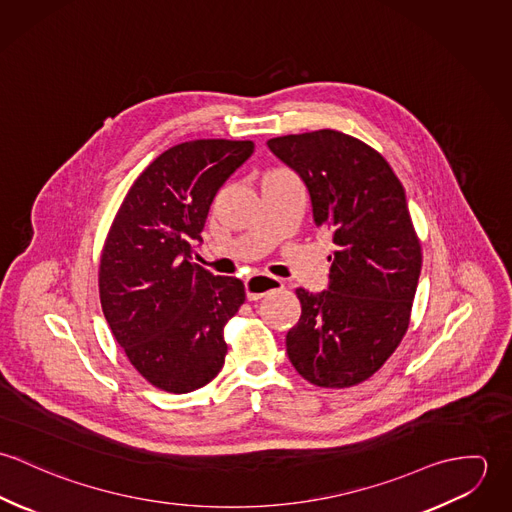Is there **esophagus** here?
<instances>
[{
  "instance_id": "1",
  "label": "esophagus",
  "mask_w": 512,
  "mask_h": 512,
  "mask_svg": "<svg viewBox=\"0 0 512 512\" xmlns=\"http://www.w3.org/2000/svg\"><path fill=\"white\" fill-rule=\"evenodd\" d=\"M282 288H284V282L280 278H274L268 274H256V276H250L244 280V290H246V297L250 301H256V299H260L270 292L282 290Z\"/></svg>"
}]
</instances>
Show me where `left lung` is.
Segmentation results:
<instances>
[{"instance_id": "8db88e82", "label": "left lung", "mask_w": 512, "mask_h": 512, "mask_svg": "<svg viewBox=\"0 0 512 512\" xmlns=\"http://www.w3.org/2000/svg\"><path fill=\"white\" fill-rule=\"evenodd\" d=\"M303 181L315 226L329 228V288H297L301 317L286 335L293 368L311 384L347 388L400 345L422 270L406 193L386 159L361 140L317 130L268 140Z\"/></svg>"}]
</instances>
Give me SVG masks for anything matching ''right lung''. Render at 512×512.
Listing matches in <instances>:
<instances>
[{
  "label": "right lung",
  "instance_id": "right-lung-1",
  "mask_svg": "<svg viewBox=\"0 0 512 512\" xmlns=\"http://www.w3.org/2000/svg\"><path fill=\"white\" fill-rule=\"evenodd\" d=\"M252 142L193 140L155 157L128 191L104 242V317L130 363L153 386L185 394L224 365L222 329L244 303L238 278L193 262L224 181Z\"/></svg>",
  "mask_w": 512,
  "mask_h": 512
}]
</instances>
